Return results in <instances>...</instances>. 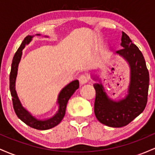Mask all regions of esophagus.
Instances as JSON below:
<instances>
[{"label": "esophagus", "mask_w": 155, "mask_h": 155, "mask_svg": "<svg viewBox=\"0 0 155 155\" xmlns=\"http://www.w3.org/2000/svg\"><path fill=\"white\" fill-rule=\"evenodd\" d=\"M79 83L81 84H86L88 81L89 78L87 76L84 74V75L80 76V77L79 78Z\"/></svg>", "instance_id": "esophagus-1"}]
</instances>
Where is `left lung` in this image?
<instances>
[{
  "label": "left lung",
  "mask_w": 155,
  "mask_h": 155,
  "mask_svg": "<svg viewBox=\"0 0 155 155\" xmlns=\"http://www.w3.org/2000/svg\"><path fill=\"white\" fill-rule=\"evenodd\" d=\"M121 40L123 49L115 53L128 63L130 69L127 95L119 101H112L101 83L93 85L96 92L94 105L96 118L101 123L112 127H124L143 112L147 104L149 85V71L141 51L124 32Z\"/></svg>",
  "instance_id": "1"
}]
</instances>
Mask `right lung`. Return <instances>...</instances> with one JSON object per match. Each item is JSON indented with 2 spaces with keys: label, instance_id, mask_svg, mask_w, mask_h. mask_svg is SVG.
<instances>
[{
  "label": "right lung",
  "instance_id": "1",
  "mask_svg": "<svg viewBox=\"0 0 155 155\" xmlns=\"http://www.w3.org/2000/svg\"><path fill=\"white\" fill-rule=\"evenodd\" d=\"M40 35V34H37ZM33 36L28 35L25 38L21 44L20 47L17 49V52L14 56L13 60L12 63V68H11L10 76H9V88L11 95L12 97V103H13V107L18 117L23 122H25L27 125L37 130H49L58 125L63 119L65 114L66 106L70 97L73 94L79 87V82L78 80H74L69 83L67 86H65L60 92L58 98V104H59V109L57 112L56 114L51 118L47 120H37L34 117H33L21 104L19 97L17 96V92L15 90V82L16 78L17 75V70H18V65L19 61L21 60V57L22 54V49H24L25 45L28 44L31 41Z\"/></svg>",
  "mask_w": 155,
  "mask_h": 155
}]
</instances>
